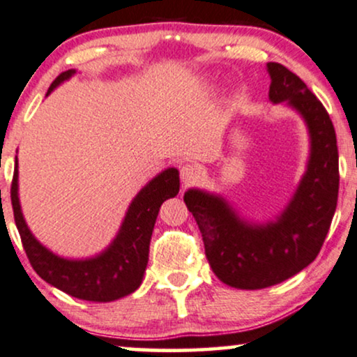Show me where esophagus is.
Returning a JSON list of instances; mask_svg holds the SVG:
<instances>
[{"instance_id":"esophagus-1","label":"esophagus","mask_w":357,"mask_h":357,"mask_svg":"<svg viewBox=\"0 0 357 357\" xmlns=\"http://www.w3.org/2000/svg\"><path fill=\"white\" fill-rule=\"evenodd\" d=\"M200 177V170L197 169V165L193 164H183L180 167V178H182L183 185H192L193 182H197Z\"/></svg>"}]
</instances>
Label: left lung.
Masks as SVG:
<instances>
[{"label": "left lung", "instance_id": "8db88e82", "mask_svg": "<svg viewBox=\"0 0 357 357\" xmlns=\"http://www.w3.org/2000/svg\"><path fill=\"white\" fill-rule=\"evenodd\" d=\"M268 98L303 119L310 139L306 170L278 215L257 222L220 193L188 188L183 195L202 231L205 255L220 281L238 289H261L300 273L318 257L337 204L340 157L326 109L288 68L268 63Z\"/></svg>", "mask_w": 357, "mask_h": 357}]
</instances>
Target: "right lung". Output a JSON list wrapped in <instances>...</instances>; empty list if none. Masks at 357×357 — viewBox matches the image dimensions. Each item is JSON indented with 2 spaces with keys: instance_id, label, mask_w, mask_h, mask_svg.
<instances>
[{
  "instance_id": "1",
  "label": "right lung",
  "mask_w": 357,
  "mask_h": 357,
  "mask_svg": "<svg viewBox=\"0 0 357 357\" xmlns=\"http://www.w3.org/2000/svg\"><path fill=\"white\" fill-rule=\"evenodd\" d=\"M76 73V69H69L57 76L46 96L69 81ZM17 178L20 172L16 155L11 185L16 228L31 265L46 283L79 300L94 303L121 300L139 288L149 263V245L158 210L165 200L175 197L180 190L178 170L175 167L162 170L140 188L132 199L111 243L102 252L86 258L59 257L33 235L21 210Z\"/></svg>"
}]
</instances>
